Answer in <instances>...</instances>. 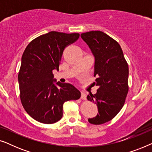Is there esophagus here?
<instances>
[{
  "label": "esophagus",
  "instance_id": "1",
  "mask_svg": "<svg viewBox=\"0 0 152 152\" xmlns=\"http://www.w3.org/2000/svg\"><path fill=\"white\" fill-rule=\"evenodd\" d=\"M81 99H84V100H85V99H86V93H85L84 92H82V94H81Z\"/></svg>",
  "mask_w": 152,
  "mask_h": 152
}]
</instances>
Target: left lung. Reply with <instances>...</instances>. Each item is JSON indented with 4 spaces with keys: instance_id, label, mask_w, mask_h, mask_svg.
Masks as SVG:
<instances>
[{
    "instance_id": "left-lung-1",
    "label": "left lung",
    "mask_w": 152,
    "mask_h": 152,
    "mask_svg": "<svg viewBox=\"0 0 152 152\" xmlns=\"http://www.w3.org/2000/svg\"><path fill=\"white\" fill-rule=\"evenodd\" d=\"M95 57L93 84L99 87L87 99L97 106L98 113L88 118L93 124H102L113 119L122 109L127 95L129 67L117 41L101 31L81 34Z\"/></svg>"
}]
</instances>
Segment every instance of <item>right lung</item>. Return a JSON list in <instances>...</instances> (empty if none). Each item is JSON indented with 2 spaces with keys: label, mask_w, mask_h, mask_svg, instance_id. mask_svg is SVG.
I'll use <instances>...</instances> for the list:
<instances>
[{
  "label": "right lung",
  "mask_w": 152,
  "mask_h": 152,
  "mask_svg": "<svg viewBox=\"0 0 152 152\" xmlns=\"http://www.w3.org/2000/svg\"><path fill=\"white\" fill-rule=\"evenodd\" d=\"M79 37L78 33L51 31L37 37L25 50L18 75L20 97L26 111L37 121L55 123L63 115L64 103L81 97L73 85L56 82L53 73L59 70L65 48Z\"/></svg>",
  "instance_id": "right-lung-1"
}]
</instances>
